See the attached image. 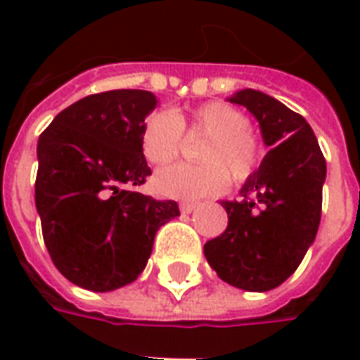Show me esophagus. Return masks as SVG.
Returning a JSON list of instances; mask_svg holds the SVG:
<instances>
[{
  "label": "esophagus",
  "instance_id": "obj_1",
  "mask_svg": "<svg viewBox=\"0 0 360 360\" xmlns=\"http://www.w3.org/2000/svg\"><path fill=\"white\" fill-rule=\"evenodd\" d=\"M198 208V202H181L179 204V210L183 214H191V212H195Z\"/></svg>",
  "mask_w": 360,
  "mask_h": 360
}]
</instances>
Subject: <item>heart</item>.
Segmentation results:
<instances>
[{"mask_svg": "<svg viewBox=\"0 0 360 360\" xmlns=\"http://www.w3.org/2000/svg\"><path fill=\"white\" fill-rule=\"evenodd\" d=\"M183 134H206L196 150L198 165H169L154 175V191L165 198L198 200L221 193L229 183H245L260 167L264 144L250 119L227 102H208L191 111H156L144 119L141 152L152 165L179 156Z\"/></svg>", "mask_w": 360, "mask_h": 360, "instance_id": "1", "label": "heart"}]
</instances>
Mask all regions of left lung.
I'll return each instance as SVG.
<instances>
[{"mask_svg":"<svg viewBox=\"0 0 360 360\" xmlns=\"http://www.w3.org/2000/svg\"><path fill=\"white\" fill-rule=\"evenodd\" d=\"M229 102L258 119L270 152L241 188V200L221 202L227 229L204 245V255L229 285L270 291L299 268L316 237L326 160L304 117L276 98L247 89Z\"/></svg>","mask_w":360,"mask_h":360,"instance_id":"8db88e82","label":"left lung"}]
</instances>
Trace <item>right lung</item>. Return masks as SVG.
<instances>
[{"label": "right lung", "instance_id": "right-lung-1", "mask_svg": "<svg viewBox=\"0 0 360 360\" xmlns=\"http://www.w3.org/2000/svg\"><path fill=\"white\" fill-rule=\"evenodd\" d=\"M148 90L90 94L56 115L38 139L34 200L46 249L71 283L113 291L139 278L154 235L179 216L175 200L133 191L152 175L141 152Z\"/></svg>", "mask_w": 360, "mask_h": 360}]
</instances>
